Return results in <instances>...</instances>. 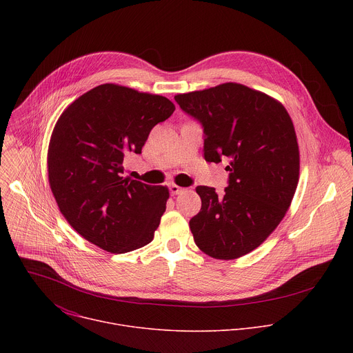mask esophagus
I'll return each instance as SVG.
<instances>
[{
    "instance_id": "esophagus-1",
    "label": "esophagus",
    "mask_w": 353,
    "mask_h": 353,
    "mask_svg": "<svg viewBox=\"0 0 353 353\" xmlns=\"http://www.w3.org/2000/svg\"><path fill=\"white\" fill-rule=\"evenodd\" d=\"M183 190H184V188H181V187L177 185V184H169V191H170V194H173V195L180 194Z\"/></svg>"
}]
</instances>
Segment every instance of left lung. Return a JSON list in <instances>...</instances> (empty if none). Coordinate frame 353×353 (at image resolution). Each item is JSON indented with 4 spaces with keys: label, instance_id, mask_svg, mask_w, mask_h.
<instances>
[{
    "label": "left lung",
    "instance_id": "1",
    "mask_svg": "<svg viewBox=\"0 0 353 353\" xmlns=\"http://www.w3.org/2000/svg\"><path fill=\"white\" fill-rule=\"evenodd\" d=\"M204 132V158L228 159V187L198 185L201 211L190 219L195 244L218 260L259 247L285 216L299 180V146L285 108L265 93L222 83L174 96Z\"/></svg>",
    "mask_w": 353,
    "mask_h": 353
}]
</instances>
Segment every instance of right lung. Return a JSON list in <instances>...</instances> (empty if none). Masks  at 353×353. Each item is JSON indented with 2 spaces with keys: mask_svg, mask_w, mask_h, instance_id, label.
<instances>
[{
  "mask_svg": "<svg viewBox=\"0 0 353 353\" xmlns=\"http://www.w3.org/2000/svg\"><path fill=\"white\" fill-rule=\"evenodd\" d=\"M174 105L165 96L103 83L60 116L48 145V181L61 214L88 241L123 254L152 241L169 191L123 177L124 161Z\"/></svg>",
  "mask_w": 353,
  "mask_h": 353,
  "instance_id": "1",
  "label": "right lung"
}]
</instances>
